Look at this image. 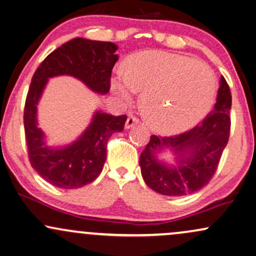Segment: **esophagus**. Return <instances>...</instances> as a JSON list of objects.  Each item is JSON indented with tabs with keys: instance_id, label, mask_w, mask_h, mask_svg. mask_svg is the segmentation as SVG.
Listing matches in <instances>:
<instances>
[{
	"instance_id": "34e87169",
	"label": "esophagus",
	"mask_w": 256,
	"mask_h": 256,
	"mask_svg": "<svg viewBox=\"0 0 256 256\" xmlns=\"http://www.w3.org/2000/svg\"><path fill=\"white\" fill-rule=\"evenodd\" d=\"M137 124H138V119L134 117V116H128V118L126 119V122H125V128H131Z\"/></svg>"
}]
</instances>
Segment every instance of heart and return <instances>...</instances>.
I'll list each match as a JSON object with an SVG mask.
<instances>
[{"mask_svg":"<svg viewBox=\"0 0 256 256\" xmlns=\"http://www.w3.org/2000/svg\"><path fill=\"white\" fill-rule=\"evenodd\" d=\"M218 80L208 64L163 52H144L119 68L111 82L113 94L130 102L144 90L142 108L152 128L174 134L200 122L215 100Z\"/></svg>","mask_w":256,"mask_h":256,"instance_id":"heart-1","label":"heart"}]
</instances>
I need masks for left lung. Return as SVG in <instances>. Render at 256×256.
I'll use <instances>...</instances> for the list:
<instances>
[{
    "instance_id": "obj_1",
    "label": "left lung",
    "mask_w": 256,
    "mask_h": 256,
    "mask_svg": "<svg viewBox=\"0 0 256 256\" xmlns=\"http://www.w3.org/2000/svg\"><path fill=\"white\" fill-rule=\"evenodd\" d=\"M232 94L221 76L212 111L192 130L172 137L151 136L139 157L142 176L152 190L166 196L196 192L212 178L230 132ZM174 154V164L161 158L163 152Z\"/></svg>"
}]
</instances>
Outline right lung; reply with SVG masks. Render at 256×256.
<instances>
[{"instance_id": "1", "label": "right lung", "mask_w": 256, "mask_h": 256, "mask_svg": "<svg viewBox=\"0 0 256 256\" xmlns=\"http://www.w3.org/2000/svg\"><path fill=\"white\" fill-rule=\"evenodd\" d=\"M117 50L113 42L76 38L52 52L34 73L24 116L28 156L34 170L54 186L76 189L92 183L104 168L110 137L122 132L128 117H114L99 110L76 140L64 146H48L46 134L38 122V105L48 79L73 76L104 96L110 90L112 68L118 60Z\"/></svg>"}]
</instances>
